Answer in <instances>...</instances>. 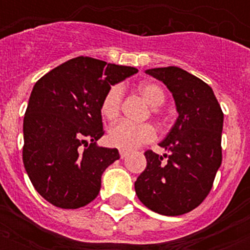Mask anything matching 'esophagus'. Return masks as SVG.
<instances>
[{
  "label": "esophagus",
  "mask_w": 250,
  "mask_h": 250,
  "mask_svg": "<svg viewBox=\"0 0 250 250\" xmlns=\"http://www.w3.org/2000/svg\"><path fill=\"white\" fill-rule=\"evenodd\" d=\"M119 154H121V158L123 160V158H127V157H128L129 153L125 152V150H121V152H119Z\"/></svg>",
  "instance_id": "esophagus-1"
}]
</instances>
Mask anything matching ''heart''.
<instances>
[{
    "label": "heart",
    "mask_w": 250,
    "mask_h": 250,
    "mask_svg": "<svg viewBox=\"0 0 250 250\" xmlns=\"http://www.w3.org/2000/svg\"><path fill=\"white\" fill-rule=\"evenodd\" d=\"M139 92L153 107H158L165 102L164 90L156 84H140ZM122 96H123V90L121 85H113L106 92L101 102L102 117L106 118L107 121H113L118 117L121 110ZM156 136V129L150 125H133L129 122L122 121L109 128L107 143L114 148L129 152L141 145L148 144L154 140Z\"/></svg>",
    "instance_id": "heart-1"
}]
</instances>
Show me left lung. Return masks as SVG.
Wrapping results in <instances>:
<instances>
[{
	"label": "left lung",
	"instance_id": "8db88e82",
	"mask_svg": "<svg viewBox=\"0 0 250 250\" xmlns=\"http://www.w3.org/2000/svg\"><path fill=\"white\" fill-rule=\"evenodd\" d=\"M175 100L179 117L160 146L163 157L146 150V168L135 182L139 200L162 215H182L209 194L222 164L223 111L205 82L180 67L150 68Z\"/></svg>",
	"mask_w": 250,
	"mask_h": 250
}]
</instances>
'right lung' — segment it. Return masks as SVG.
<instances>
[{"label":"right lung","mask_w":250,"mask_h":250,"mask_svg":"<svg viewBox=\"0 0 250 250\" xmlns=\"http://www.w3.org/2000/svg\"><path fill=\"white\" fill-rule=\"evenodd\" d=\"M137 68L76 57L35 84L23 121V164L35 189L62 209L97 197L118 149L96 143L104 135L101 102L111 85Z\"/></svg>","instance_id":"1"}]
</instances>
